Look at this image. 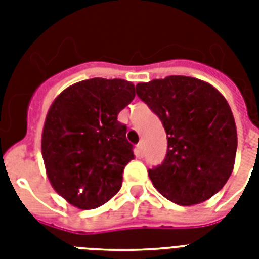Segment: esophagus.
I'll return each instance as SVG.
<instances>
[{"mask_svg": "<svg viewBox=\"0 0 259 259\" xmlns=\"http://www.w3.org/2000/svg\"><path fill=\"white\" fill-rule=\"evenodd\" d=\"M136 153H137V156H142L144 154V144L142 142H140L137 148H136Z\"/></svg>", "mask_w": 259, "mask_h": 259, "instance_id": "obj_1", "label": "esophagus"}]
</instances>
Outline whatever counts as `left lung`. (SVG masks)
<instances>
[{
    "label": "left lung",
    "instance_id": "8db88e82",
    "mask_svg": "<svg viewBox=\"0 0 259 259\" xmlns=\"http://www.w3.org/2000/svg\"><path fill=\"white\" fill-rule=\"evenodd\" d=\"M136 93L168 138L164 161L148 170L154 188L180 205L219 192L237 154V126L225 97L208 83L179 75L138 83Z\"/></svg>",
    "mask_w": 259,
    "mask_h": 259
}]
</instances>
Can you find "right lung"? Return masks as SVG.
<instances>
[{
	"label": "right lung",
	"mask_w": 259,
	"mask_h": 259,
	"mask_svg": "<svg viewBox=\"0 0 259 259\" xmlns=\"http://www.w3.org/2000/svg\"><path fill=\"white\" fill-rule=\"evenodd\" d=\"M134 97L127 80L93 78L64 90L48 110L41 138L47 175L75 207H101L121 188L134 153L117 117Z\"/></svg>",
	"instance_id": "right-lung-1"
}]
</instances>
